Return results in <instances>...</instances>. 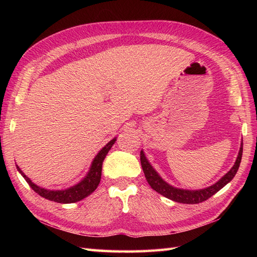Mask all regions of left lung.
I'll use <instances>...</instances> for the list:
<instances>
[{"label":"left lung","mask_w":257,"mask_h":257,"mask_svg":"<svg viewBox=\"0 0 257 257\" xmlns=\"http://www.w3.org/2000/svg\"><path fill=\"white\" fill-rule=\"evenodd\" d=\"M242 154H243V140L241 143V147H239L236 161L234 163V166L231 168V170L228 171L224 177H222L216 183L211 185V187H207L205 189H200V190L179 189V188H174L172 185L167 183L165 180L158 174V172L155 170L154 167L150 165V162L146 158L145 152L143 150L140 152V161H141V167H143L147 181H148V183L150 184V187L155 191H157L158 193H160L161 195L166 196V198L170 199L172 201L179 202V203L196 204L211 198L212 195H214L217 191H220L223 187H225V185L230 182L234 177H235V174L238 170L239 163H241Z\"/></svg>","instance_id":"obj_1"}]
</instances>
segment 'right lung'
<instances>
[{
	"label": "right lung",
	"instance_id": "1",
	"mask_svg": "<svg viewBox=\"0 0 257 257\" xmlns=\"http://www.w3.org/2000/svg\"><path fill=\"white\" fill-rule=\"evenodd\" d=\"M114 141H116V138H113L112 140L109 141V143L103 147L99 152H98L97 156L95 157V159L91 162L88 173H87V176L81 180L80 182L65 190H47V189L38 187V185H36L35 183H33L31 181L30 178H27L25 174L22 172V170L19 167L16 168H18L20 173L26 180V182L30 184V187L34 190L37 194L43 196V198H45L50 201L57 202V203H75V202H78L80 200L85 199L86 196L91 194L97 189L101 178L102 162L105 160L108 151L111 149Z\"/></svg>",
	"mask_w": 257,
	"mask_h": 257
}]
</instances>
